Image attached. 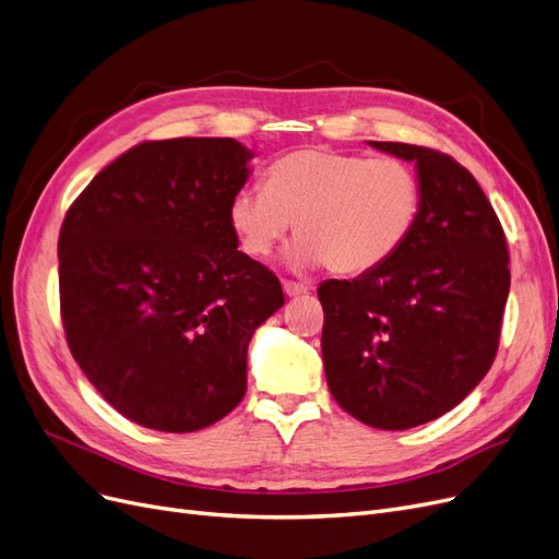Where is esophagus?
I'll use <instances>...</instances> for the list:
<instances>
[{"mask_svg": "<svg viewBox=\"0 0 559 559\" xmlns=\"http://www.w3.org/2000/svg\"><path fill=\"white\" fill-rule=\"evenodd\" d=\"M311 290V285L306 283H297V281H283V293L287 297H299V295H306Z\"/></svg>", "mask_w": 559, "mask_h": 559, "instance_id": "34e87169", "label": "esophagus"}]
</instances>
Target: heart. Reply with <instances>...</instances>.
Instances as JSON below:
<instances>
[{
	"mask_svg": "<svg viewBox=\"0 0 559 559\" xmlns=\"http://www.w3.org/2000/svg\"><path fill=\"white\" fill-rule=\"evenodd\" d=\"M262 183L264 190L243 188L229 202V227L243 253L269 258L295 227L287 260L299 269L328 264L338 276L385 264L423 209L420 178L400 157L306 146L276 157Z\"/></svg>",
	"mask_w": 559,
	"mask_h": 559,
	"instance_id": "1",
	"label": "heart"
}]
</instances>
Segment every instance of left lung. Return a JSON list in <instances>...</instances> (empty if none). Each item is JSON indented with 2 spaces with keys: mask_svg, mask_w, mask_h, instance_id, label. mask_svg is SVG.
<instances>
[{
  "mask_svg": "<svg viewBox=\"0 0 559 559\" xmlns=\"http://www.w3.org/2000/svg\"><path fill=\"white\" fill-rule=\"evenodd\" d=\"M416 162L423 209L385 264L325 281L322 359L336 404L378 429H408L457 406L495 362L511 272L501 223L460 162L369 141Z\"/></svg>",
  "mask_w": 559,
  "mask_h": 559,
  "instance_id": "obj_1",
  "label": "left lung"
}]
</instances>
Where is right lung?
Returning a JSON list of instances; mask_svg holds the SVG:
<instances>
[{
  "label": "right lung",
  "instance_id": "obj_1",
  "mask_svg": "<svg viewBox=\"0 0 559 559\" xmlns=\"http://www.w3.org/2000/svg\"><path fill=\"white\" fill-rule=\"evenodd\" d=\"M253 157L234 139L143 141L104 167L60 229L71 355L124 418L204 429L246 394L253 332L281 281L237 250L229 202Z\"/></svg>",
  "mask_w": 559,
  "mask_h": 559
}]
</instances>
